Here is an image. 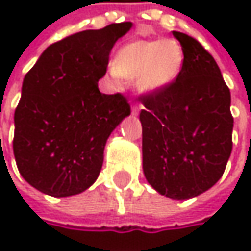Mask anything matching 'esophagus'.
I'll use <instances>...</instances> for the list:
<instances>
[{
	"instance_id": "esophagus-1",
	"label": "esophagus",
	"mask_w": 251,
	"mask_h": 251,
	"mask_svg": "<svg viewBox=\"0 0 251 251\" xmlns=\"http://www.w3.org/2000/svg\"><path fill=\"white\" fill-rule=\"evenodd\" d=\"M139 112H141V106H139V104H133V106H132V115L136 116Z\"/></svg>"
}]
</instances>
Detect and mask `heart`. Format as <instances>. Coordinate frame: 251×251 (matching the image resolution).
<instances>
[{"instance_id": "obj_1", "label": "heart", "mask_w": 251, "mask_h": 251, "mask_svg": "<svg viewBox=\"0 0 251 251\" xmlns=\"http://www.w3.org/2000/svg\"><path fill=\"white\" fill-rule=\"evenodd\" d=\"M183 59V48L175 39L136 40L116 52L110 73L115 79L135 81L138 90L154 93L175 81Z\"/></svg>"}]
</instances>
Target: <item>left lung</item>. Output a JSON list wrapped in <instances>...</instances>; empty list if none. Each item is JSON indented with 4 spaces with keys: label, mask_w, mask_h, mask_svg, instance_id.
Listing matches in <instances>:
<instances>
[{
    "label": "left lung",
    "mask_w": 251,
    "mask_h": 251,
    "mask_svg": "<svg viewBox=\"0 0 251 251\" xmlns=\"http://www.w3.org/2000/svg\"><path fill=\"white\" fill-rule=\"evenodd\" d=\"M183 67L163 90L138 99L142 166L148 183L172 199L195 198L224 175L232 150L231 94L212 55L192 36L173 31Z\"/></svg>",
    "instance_id": "obj_1"
}]
</instances>
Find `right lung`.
I'll use <instances>...</instances> for the list:
<instances>
[{
    "instance_id": "obj_1",
    "label": "right lung",
    "mask_w": 251,
    "mask_h": 251,
    "mask_svg": "<svg viewBox=\"0 0 251 251\" xmlns=\"http://www.w3.org/2000/svg\"><path fill=\"white\" fill-rule=\"evenodd\" d=\"M132 23L84 30L52 43L25 74L14 113L17 169L37 190L73 196L100 175L112 130L130 115L124 94H103L99 79Z\"/></svg>"
}]
</instances>
